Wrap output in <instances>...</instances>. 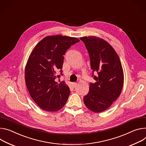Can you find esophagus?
<instances>
[{
  "mask_svg": "<svg viewBox=\"0 0 146 146\" xmlns=\"http://www.w3.org/2000/svg\"><path fill=\"white\" fill-rule=\"evenodd\" d=\"M76 85H77V84H76V82H74V83L72 84V86H73L74 88H75V87L76 86Z\"/></svg>",
  "mask_w": 146,
  "mask_h": 146,
  "instance_id": "obj_1",
  "label": "esophagus"
}]
</instances>
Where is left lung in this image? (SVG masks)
Masks as SVG:
<instances>
[{
	"mask_svg": "<svg viewBox=\"0 0 146 146\" xmlns=\"http://www.w3.org/2000/svg\"><path fill=\"white\" fill-rule=\"evenodd\" d=\"M80 39L88 51L92 77L96 80L90 84L84 102L90 111L101 112L108 108L122 92L124 80L122 64L115 50L106 40L94 36Z\"/></svg>",
	"mask_w": 146,
	"mask_h": 146,
	"instance_id": "1",
	"label": "left lung"
}]
</instances>
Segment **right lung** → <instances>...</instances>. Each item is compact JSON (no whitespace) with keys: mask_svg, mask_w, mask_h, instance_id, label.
<instances>
[{"mask_svg":"<svg viewBox=\"0 0 146 146\" xmlns=\"http://www.w3.org/2000/svg\"><path fill=\"white\" fill-rule=\"evenodd\" d=\"M78 38L60 35L47 36L32 50L25 69V80L32 99L42 109L56 111L66 104L70 90L64 81H56L62 75L64 55Z\"/></svg>","mask_w":146,"mask_h":146,"instance_id":"right-lung-1","label":"right lung"}]
</instances>
